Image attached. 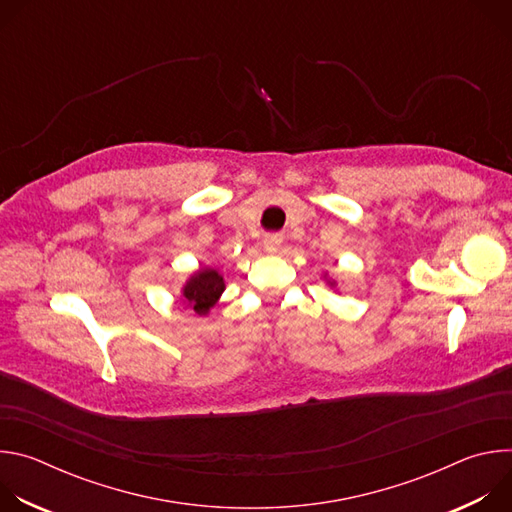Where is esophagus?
Returning a JSON list of instances; mask_svg holds the SVG:
<instances>
[{
	"instance_id": "esophagus-1",
	"label": "esophagus",
	"mask_w": 512,
	"mask_h": 512,
	"mask_svg": "<svg viewBox=\"0 0 512 512\" xmlns=\"http://www.w3.org/2000/svg\"><path fill=\"white\" fill-rule=\"evenodd\" d=\"M281 243H283V239H281V235H267L265 239H263V245H265V251H269V253H275L279 247H281Z\"/></svg>"
}]
</instances>
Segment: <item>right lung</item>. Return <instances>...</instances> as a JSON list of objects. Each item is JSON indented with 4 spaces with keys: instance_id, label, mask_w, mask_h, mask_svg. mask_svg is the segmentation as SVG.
<instances>
[{
    "instance_id": "obj_1",
    "label": "right lung",
    "mask_w": 512,
    "mask_h": 512,
    "mask_svg": "<svg viewBox=\"0 0 512 512\" xmlns=\"http://www.w3.org/2000/svg\"><path fill=\"white\" fill-rule=\"evenodd\" d=\"M225 281L223 275H218L214 269L198 271L184 287V298L194 308L196 314H206L223 294Z\"/></svg>"
}]
</instances>
